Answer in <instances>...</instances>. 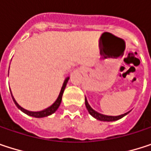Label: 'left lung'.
<instances>
[{
	"label": "left lung",
	"mask_w": 151,
	"mask_h": 151,
	"mask_svg": "<svg viewBox=\"0 0 151 151\" xmlns=\"http://www.w3.org/2000/svg\"><path fill=\"white\" fill-rule=\"evenodd\" d=\"M85 103H86V109L88 110L89 114H91L93 117H94L95 119H97V120H99V121H103V122H114V121H117V120H119V119L122 118L123 116H125L126 114H128L129 113V112H128V113H125V114H121V115H118V116L105 115V114H100V113L96 112L95 110H93V108L90 106V105L88 104L86 98H85Z\"/></svg>",
	"instance_id": "left-lung-1"
}]
</instances>
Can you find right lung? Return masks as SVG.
I'll return each mask as SVG.
<instances>
[{
  "instance_id": "obj_1",
  "label": "right lung",
  "mask_w": 151,
  "mask_h": 151,
  "mask_svg": "<svg viewBox=\"0 0 151 151\" xmlns=\"http://www.w3.org/2000/svg\"><path fill=\"white\" fill-rule=\"evenodd\" d=\"M68 80H69V77H68V78H66L65 79L64 84H63L62 88H61V91H60L59 95H58V99L56 100V101H55L52 105L50 106L47 107V108L44 109V110H42V111H38V112H32V111H29V110L24 109L23 107H22L21 106L19 105V104L16 102V101L15 100V98L13 97V95H12V93H11V95H12V99H13V101H14V102H15V106H16L21 110V111H22L23 113H25L26 114H28V115H29V116H32V117H36V118L46 117V116L50 115V114H52L53 113H55V112L57 111V109L58 108V106H60L61 101H62V96H63V93H64V91H65V86H66V84H67ZM10 92H11V91H10Z\"/></svg>"
}]
</instances>
